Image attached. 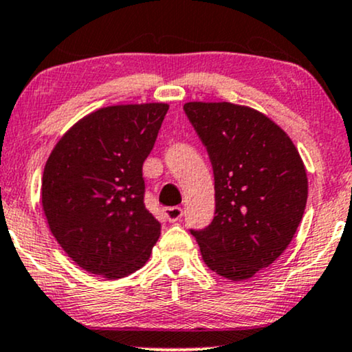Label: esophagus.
<instances>
[{
    "instance_id": "obj_1",
    "label": "esophagus",
    "mask_w": 352,
    "mask_h": 352,
    "mask_svg": "<svg viewBox=\"0 0 352 352\" xmlns=\"http://www.w3.org/2000/svg\"><path fill=\"white\" fill-rule=\"evenodd\" d=\"M182 215H184V209L179 208V206L166 208V217L168 222H177V220L182 219Z\"/></svg>"
}]
</instances>
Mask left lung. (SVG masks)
Here are the masks:
<instances>
[{
    "label": "left lung",
    "mask_w": 352,
    "mask_h": 352,
    "mask_svg": "<svg viewBox=\"0 0 352 352\" xmlns=\"http://www.w3.org/2000/svg\"><path fill=\"white\" fill-rule=\"evenodd\" d=\"M214 168L215 215L191 230L220 277L243 282L287 250L307 201L306 167L282 127L250 106L185 102Z\"/></svg>",
    "instance_id": "8db88e82"
}]
</instances>
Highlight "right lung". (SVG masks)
<instances>
[{
  "label": "right lung",
  "mask_w": 352,
  "mask_h": 352,
  "mask_svg": "<svg viewBox=\"0 0 352 352\" xmlns=\"http://www.w3.org/2000/svg\"><path fill=\"white\" fill-rule=\"evenodd\" d=\"M167 111V102L100 107L75 122L46 161V222L90 274L124 278L151 256L161 223L144 208L142 168Z\"/></svg>",
  "instance_id": "1"
}]
</instances>
